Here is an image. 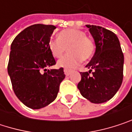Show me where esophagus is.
<instances>
[{
	"instance_id": "obj_1",
	"label": "esophagus",
	"mask_w": 132,
	"mask_h": 132,
	"mask_svg": "<svg viewBox=\"0 0 132 132\" xmlns=\"http://www.w3.org/2000/svg\"><path fill=\"white\" fill-rule=\"evenodd\" d=\"M64 73H65V75H66V76H69V75H70V73H71V71H70V70H69V69H64Z\"/></svg>"
}]
</instances>
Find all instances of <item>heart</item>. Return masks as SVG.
Instances as JSON below:
<instances>
[{"label":"heart","instance_id":"1","mask_svg":"<svg viewBox=\"0 0 132 132\" xmlns=\"http://www.w3.org/2000/svg\"><path fill=\"white\" fill-rule=\"evenodd\" d=\"M49 48L53 56L56 58L61 57L68 50V54L57 62L59 67L68 69L75 68L82 60L86 61L91 58L95 46L85 32L78 29H67L58 34V39L51 40Z\"/></svg>","mask_w":132,"mask_h":132}]
</instances>
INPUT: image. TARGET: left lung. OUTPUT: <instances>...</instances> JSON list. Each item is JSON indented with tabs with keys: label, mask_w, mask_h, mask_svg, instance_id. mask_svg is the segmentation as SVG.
Returning a JSON list of instances; mask_svg holds the SVG:
<instances>
[{
	"label": "left lung",
	"mask_w": 132,
	"mask_h": 132,
	"mask_svg": "<svg viewBox=\"0 0 132 132\" xmlns=\"http://www.w3.org/2000/svg\"><path fill=\"white\" fill-rule=\"evenodd\" d=\"M92 36L95 52L86 67L88 72H80L78 89L81 95L92 103L110 100L119 89L123 79L124 55L119 38L112 31L95 25H86Z\"/></svg>",
	"instance_id": "1"
}]
</instances>
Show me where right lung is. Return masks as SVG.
I'll return each mask as SVG.
<instances>
[{
    "label": "right lung",
    "mask_w": 132,
    "mask_h": 132,
    "mask_svg": "<svg viewBox=\"0 0 132 132\" xmlns=\"http://www.w3.org/2000/svg\"><path fill=\"white\" fill-rule=\"evenodd\" d=\"M56 27L34 24L21 31L13 40L7 66L13 92L28 108L40 109L53 102L64 79L63 68L46 69L56 64L49 48Z\"/></svg>",
    "instance_id": "add662e5"
}]
</instances>
